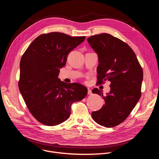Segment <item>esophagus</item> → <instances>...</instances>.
<instances>
[{"instance_id": "34e87169", "label": "esophagus", "mask_w": 159, "mask_h": 159, "mask_svg": "<svg viewBox=\"0 0 159 159\" xmlns=\"http://www.w3.org/2000/svg\"><path fill=\"white\" fill-rule=\"evenodd\" d=\"M87 90H88V91H87V94H89V95H91L93 93H92V90H90L89 88H88L87 89Z\"/></svg>"}]
</instances>
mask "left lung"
I'll return each mask as SVG.
<instances>
[{"instance_id":"1","label":"left lung","mask_w":159,"mask_h":159,"mask_svg":"<svg viewBox=\"0 0 159 159\" xmlns=\"http://www.w3.org/2000/svg\"><path fill=\"white\" fill-rule=\"evenodd\" d=\"M87 41L98 56L97 83L111 82L106 96L98 88L92 90L105 101L101 109L92 112V117L101 126L114 127L126 119L141 97L142 66L128 45L109 34H96Z\"/></svg>"}]
</instances>
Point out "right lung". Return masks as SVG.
Segmentation results:
<instances>
[{
  "label": "right lung",
  "mask_w": 159,
  "mask_h": 159,
  "mask_svg": "<svg viewBox=\"0 0 159 159\" xmlns=\"http://www.w3.org/2000/svg\"><path fill=\"white\" fill-rule=\"evenodd\" d=\"M85 39L58 32L43 34L22 56L20 93L32 115L43 125L55 126L66 121L71 113V104L87 94V89L82 84H66L58 78L68 55Z\"/></svg>",
  "instance_id": "right-lung-1"
}]
</instances>
